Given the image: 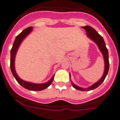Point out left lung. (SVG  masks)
<instances>
[{
    "label": "left lung",
    "instance_id": "left-lung-1",
    "mask_svg": "<svg viewBox=\"0 0 120 120\" xmlns=\"http://www.w3.org/2000/svg\"><path fill=\"white\" fill-rule=\"evenodd\" d=\"M82 28H84V29L85 30V31H86V34H87V37H88L90 40H92V41H94V42L98 46L99 49H100L102 55H103V58H104V71L103 76H102V77L101 78V79L99 80V81L96 82L95 83L92 85V86H90V87H87V88H83V87H79V86L75 85V84L72 82V80H71L72 86L76 90L80 91H89L91 90H93L94 89L97 88L98 87H99L101 84L103 83V82L104 81V79H105V77H106L109 70V52H108L107 48H106L105 42H104L103 38L101 36L100 34H99L94 28H92V27H90V26H85V27H82ZM69 76L70 78H71V73L69 74Z\"/></svg>",
    "mask_w": 120,
    "mask_h": 120
}]
</instances>
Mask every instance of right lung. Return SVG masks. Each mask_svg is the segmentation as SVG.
Masks as SVG:
<instances>
[{
    "label": "right lung",
    "instance_id": "right-lung-1",
    "mask_svg": "<svg viewBox=\"0 0 120 120\" xmlns=\"http://www.w3.org/2000/svg\"><path fill=\"white\" fill-rule=\"evenodd\" d=\"M33 27L32 26L26 28L20 34H19L16 37V38H15L13 45L12 48H11V51H10V69H11V72H12L14 77H15L16 80L17 81V82L21 86H22L24 88L27 89L29 90L41 91L44 89H45L46 88H47V87L50 86L53 80H54L55 75H54L52 76V77L50 79V80H48L47 82L44 83L38 84L25 81V80L21 79L17 75V74L16 73V70H15V57H16V53H17V50H18L19 47L20 45L21 44L22 41L24 40V39L33 31Z\"/></svg>",
    "mask_w": 120,
    "mask_h": 120
}]
</instances>
